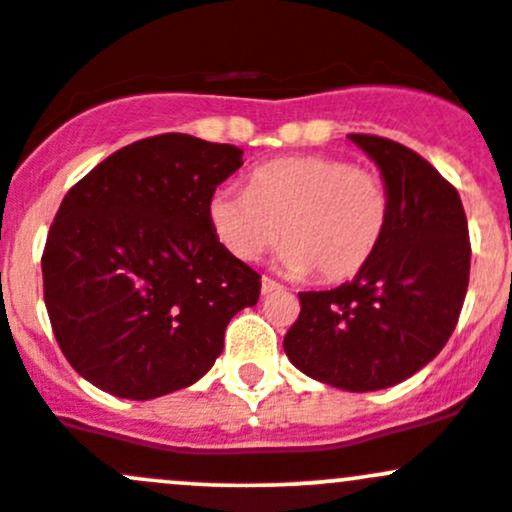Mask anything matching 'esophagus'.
I'll return each instance as SVG.
<instances>
[{
    "instance_id": "34e87169",
    "label": "esophagus",
    "mask_w": 512,
    "mask_h": 512,
    "mask_svg": "<svg viewBox=\"0 0 512 512\" xmlns=\"http://www.w3.org/2000/svg\"><path fill=\"white\" fill-rule=\"evenodd\" d=\"M282 285L280 282L270 280V277H262V294H272V292H280Z\"/></svg>"
}]
</instances>
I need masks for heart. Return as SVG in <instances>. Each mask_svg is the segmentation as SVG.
<instances>
[{
	"label": "heart",
	"instance_id": "obj_1",
	"mask_svg": "<svg viewBox=\"0 0 512 512\" xmlns=\"http://www.w3.org/2000/svg\"><path fill=\"white\" fill-rule=\"evenodd\" d=\"M208 220L235 260L255 262L282 237V270L332 285L364 272L384 245L391 193L376 170L344 158L287 156L257 165L247 190L220 188Z\"/></svg>",
	"mask_w": 512,
	"mask_h": 512
}]
</instances>
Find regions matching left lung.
<instances>
[{"label": "left lung", "instance_id": "1", "mask_svg": "<svg viewBox=\"0 0 512 512\" xmlns=\"http://www.w3.org/2000/svg\"><path fill=\"white\" fill-rule=\"evenodd\" d=\"M391 193L384 245L352 282L299 292L285 352L299 371L347 391L414 376L453 334L471 275L468 220L458 190L411 148L352 133Z\"/></svg>", "mask_w": 512, "mask_h": 512}]
</instances>
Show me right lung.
<instances>
[{
  "label": "right lung",
  "mask_w": 512,
  "mask_h": 512,
  "mask_svg": "<svg viewBox=\"0 0 512 512\" xmlns=\"http://www.w3.org/2000/svg\"><path fill=\"white\" fill-rule=\"evenodd\" d=\"M242 151L160 133L111 153L71 185L41 275L51 329L86 381L156 399L198 381L225 327L260 299V275L213 235L208 203Z\"/></svg>",
  "instance_id": "obj_1"
}]
</instances>
